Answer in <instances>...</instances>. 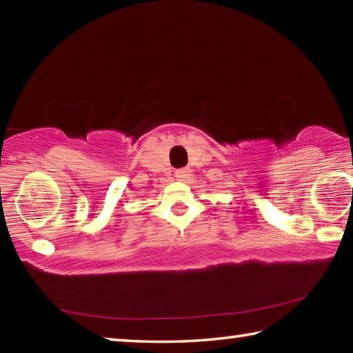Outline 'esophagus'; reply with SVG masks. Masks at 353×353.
Wrapping results in <instances>:
<instances>
[{
	"instance_id": "obj_1",
	"label": "esophagus",
	"mask_w": 353,
	"mask_h": 353,
	"mask_svg": "<svg viewBox=\"0 0 353 353\" xmlns=\"http://www.w3.org/2000/svg\"><path fill=\"white\" fill-rule=\"evenodd\" d=\"M190 168H181L176 171V177L179 179V181H187V179L190 177Z\"/></svg>"
}]
</instances>
